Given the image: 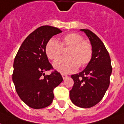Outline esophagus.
<instances>
[{
	"mask_svg": "<svg viewBox=\"0 0 124 124\" xmlns=\"http://www.w3.org/2000/svg\"><path fill=\"white\" fill-rule=\"evenodd\" d=\"M62 77H63V79H65L66 78H67L68 77V76L65 75V74H62Z\"/></svg>",
	"mask_w": 124,
	"mask_h": 124,
	"instance_id": "obj_1",
	"label": "esophagus"
}]
</instances>
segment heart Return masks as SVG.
Masks as SVG:
<instances>
[{
    "mask_svg": "<svg viewBox=\"0 0 124 124\" xmlns=\"http://www.w3.org/2000/svg\"><path fill=\"white\" fill-rule=\"evenodd\" d=\"M69 47L67 57L57 59L53 67L62 73H71L79 67L83 68L90 63L93 57V49L88 41L77 33H70L64 36L59 41L51 38L46 43L45 52L51 60H55L62 53L63 49Z\"/></svg>",
    "mask_w": 124,
    "mask_h": 124,
    "instance_id": "heart-1",
    "label": "heart"
}]
</instances>
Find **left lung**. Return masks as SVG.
<instances>
[{
    "mask_svg": "<svg viewBox=\"0 0 124 124\" xmlns=\"http://www.w3.org/2000/svg\"><path fill=\"white\" fill-rule=\"evenodd\" d=\"M81 30L91 41L93 57L82 72L71 75L74 85L69 95L75 105L87 108L97 104L104 97L110 85L112 67L110 55L101 39L89 30Z\"/></svg>",
    "mask_w": 124,
    "mask_h": 124,
    "instance_id": "left-lung-1",
    "label": "left lung"
}]
</instances>
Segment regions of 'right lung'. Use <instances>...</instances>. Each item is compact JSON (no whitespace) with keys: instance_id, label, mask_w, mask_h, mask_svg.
<instances>
[{"instance_id":"1","label":"right lung","mask_w":124,"mask_h":124,"mask_svg":"<svg viewBox=\"0 0 124 124\" xmlns=\"http://www.w3.org/2000/svg\"><path fill=\"white\" fill-rule=\"evenodd\" d=\"M61 32L53 26L39 27L25 39L15 57L12 81L19 97L30 108L41 109L50 105L54 88L63 81L55 70L49 75L44 73L53 69L45 52L46 43Z\"/></svg>"}]
</instances>
